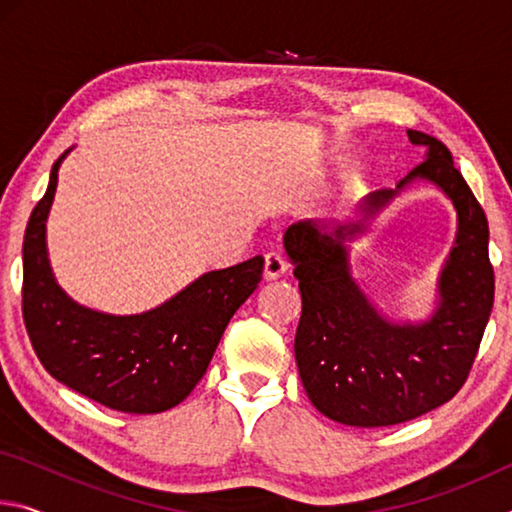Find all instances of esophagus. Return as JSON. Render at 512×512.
<instances>
[{"label":"esophagus","mask_w":512,"mask_h":512,"mask_svg":"<svg viewBox=\"0 0 512 512\" xmlns=\"http://www.w3.org/2000/svg\"><path fill=\"white\" fill-rule=\"evenodd\" d=\"M287 268H289V264L284 262L282 255L268 253L264 257V277H266V280H277V277H282L284 273H287Z\"/></svg>","instance_id":"34e87169"}]
</instances>
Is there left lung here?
<instances>
[{"label": "left lung", "instance_id": "8db88e82", "mask_svg": "<svg viewBox=\"0 0 512 512\" xmlns=\"http://www.w3.org/2000/svg\"><path fill=\"white\" fill-rule=\"evenodd\" d=\"M409 140L424 151L422 162L395 189L363 198L357 219L300 221L284 232L302 296L296 332L302 386L320 413L350 427L400 424L452 400L470 375L495 300L483 207L443 142L420 131H409ZM418 179L436 184L453 201L457 237L430 318L393 321L353 277L349 244Z\"/></svg>", "mask_w": 512, "mask_h": 512}]
</instances>
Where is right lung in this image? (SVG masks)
<instances>
[{
    "label": "right lung",
    "mask_w": 512,
    "mask_h": 512,
    "mask_svg": "<svg viewBox=\"0 0 512 512\" xmlns=\"http://www.w3.org/2000/svg\"><path fill=\"white\" fill-rule=\"evenodd\" d=\"M24 232L22 314L38 359L51 377L121 413H162L194 391L235 311L262 280L257 255L207 271L142 314L115 316L83 307L60 289L47 253V219L58 169Z\"/></svg>",
    "instance_id": "right-lung-1"
}]
</instances>
